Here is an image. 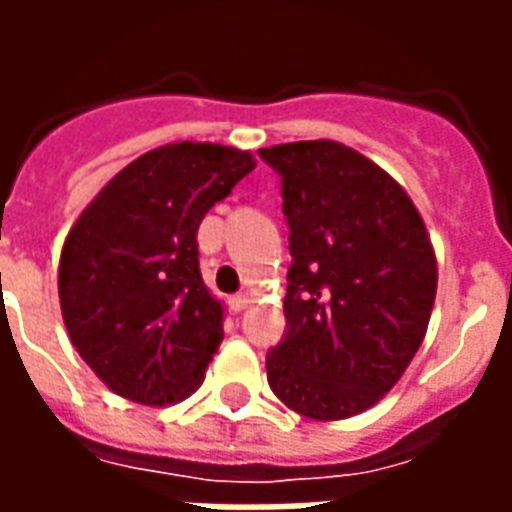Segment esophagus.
<instances>
[{
	"label": "esophagus",
	"mask_w": 512,
	"mask_h": 512,
	"mask_svg": "<svg viewBox=\"0 0 512 512\" xmlns=\"http://www.w3.org/2000/svg\"><path fill=\"white\" fill-rule=\"evenodd\" d=\"M230 307H233V312H241L249 307V293H235V296H230Z\"/></svg>",
	"instance_id": "34e87169"
}]
</instances>
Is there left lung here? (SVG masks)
<instances>
[{
    "mask_svg": "<svg viewBox=\"0 0 512 512\" xmlns=\"http://www.w3.org/2000/svg\"><path fill=\"white\" fill-rule=\"evenodd\" d=\"M279 175L293 263L268 386L310 419L376 406L417 354L436 255L414 202L384 169L329 139L257 150Z\"/></svg>",
    "mask_w": 512,
    "mask_h": 512,
    "instance_id": "8db88e82",
    "label": "left lung"
}]
</instances>
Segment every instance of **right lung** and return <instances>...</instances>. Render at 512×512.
Returning <instances> with one entry per match:
<instances>
[{
    "instance_id": "obj_1",
    "label": "right lung",
    "mask_w": 512,
    "mask_h": 512,
    "mask_svg": "<svg viewBox=\"0 0 512 512\" xmlns=\"http://www.w3.org/2000/svg\"><path fill=\"white\" fill-rule=\"evenodd\" d=\"M255 169L244 150L178 142L131 161L90 202L60 257L71 343L120 397H189L222 345V304L200 274L205 213Z\"/></svg>"
}]
</instances>
